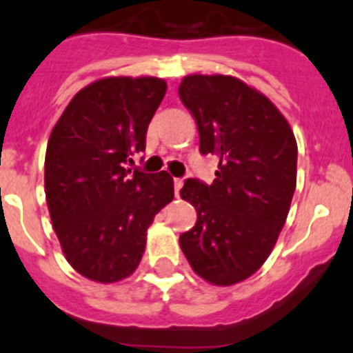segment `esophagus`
<instances>
[{"label": "esophagus", "mask_w": 353, "mask_h": 353, "mask_svg": "<svg viewBox=\"0 0 353 353\" xmlns=\"http://www.w3.org/2000/svg\"><path fill=\"white\" fill-rule=\"evenodd\" d=\"M173 187H175V194H180L181 187H183V180L181 178H173Z\"/></svg>", "instance_id": "1"}]
</instances>
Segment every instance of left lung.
Listing matches in <instances>:
<instances>
[{
  "label": "left lung",
  "mask_w": 353,
  "mask_h": 353,
  "mask_svg": "<svg viewBox=\"0 0 353 353\" xmlns=\"http://www.w3.org/2000/svg\"><path fill=\"white\" fill-rule=\"evenodd\" d=\"M178 94L197 121L201 154L219 159L211 185L187 178L180 190L197 209L180 247L199 276L228 287L276 243L296 185V142L276 106L235 77L188 75Z\"/></svg>",
  "instance_id": "1"
}]
</instances>
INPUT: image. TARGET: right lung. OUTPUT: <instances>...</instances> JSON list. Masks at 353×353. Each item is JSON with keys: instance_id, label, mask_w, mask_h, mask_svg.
Masks as SVG:
<instances>
[{"instance_id": "right-lung-1", "label": "right lung", "mask_w": 353, "mask_h": 353, "mask_svg": "<svg viewBox=\"0 0 353 353\" xmlns=\"http://www.w3.org/2000/svg\"><path fill=\"white\" fill-rule=\"evenodd\" d=\"M166 82L110 77L80 90L51 132L44 187L53 228L73 270L114 283L137 270L154 216L175 197L170 173L127 168L145 151Z\"/></svg>"}]
</instances>
